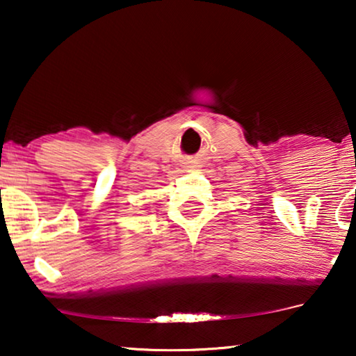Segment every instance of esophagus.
Listing matches in <instances>:
<instances>
[{
  "instance_id": "34e87169",
  "label": "esophagus",
  "mask_w": 356,
  "mask_h": 356,
  "mask_svg": "<svg viewBox=\"0 0 356 356\" xmlns=\"http://www.w3.org/2000/svg\"><path fill=\"white\" fill-rule=\"evenodd\" d=\"M189 167H193V165H189Z\"/></svg>"
}]
</instances>
